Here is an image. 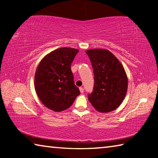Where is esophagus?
Listing matches in <instances>:
<instances>
[{
	"mask_svg": "<svg viewBox=\"0 0 158 158\" xmlns=\"http://www.w3.org/2000/svg\"><path fill=\"white\" fill-rule=\"evenodd\" d=\"M79 90H80V92H81V93H84V88H83V87H80L79 88Z\"/></svg>",
	"mask_w": 158,
	"mask_h": 158,
	"instance_id": "esophagus-1",
	"label": "esophagus"
}]
</instances>
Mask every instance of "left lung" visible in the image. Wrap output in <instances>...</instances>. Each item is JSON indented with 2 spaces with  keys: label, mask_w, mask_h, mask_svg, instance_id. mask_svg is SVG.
<instances>
[{
  "label": "left lung",
  "mask_w": 158,
  "mask_h": 158,
  "mask_svg": "<svg viewBox=\"0 0 158 158\" xmlns=\"http://www.w3.org/2000/svg\"><path fill=\"white\" fill-rule=\"evenodd\" d=\"M92 64L94 87L88 98L93 107L107 113L118 107L127 90V77L123 67L109 51L94 49L85 52Z\"/></svg>",
  "instance_id": "1"
}]
</instances>
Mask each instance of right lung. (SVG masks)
Masks as SVG:
<instances>
[{
	"mask_svg": "<svg viewBox=\"0 0 158 158\" xmlns=\"http://www.w3.org/2000/svg\"><path fill=\"white\" fill-rule=\"evenodd\" d=\"M79 50L63 47L47 54L35 75V88L42 104L59 112L68 109L80 94L74 82L71 63Z\"/></svg>",
	"mask_w": 158,
	"mask_h": 158,
	"instance_id": "1",
	"label": "right lung"
}]
</instances>
